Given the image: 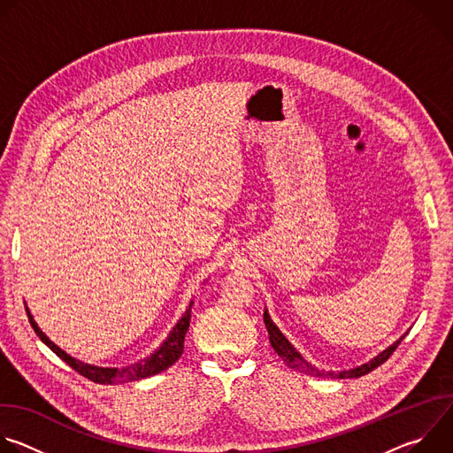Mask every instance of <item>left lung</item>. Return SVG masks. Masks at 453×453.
I'll return each mask as SVG.
<instances>
[{"instance_id": "8db88e82", "label": "left lung", "mask_w": 453, "mask_h": 453, "mask_svg": "<svg viewBox=\"0 0 453 453\" xmlns=\"http://www.w3.org/2000/svg\"><path fill=\"white\" fill-rule=\"evenodd\" d=\"M264 322H265L267 332H269L271 346H273L274 351L283 358V362H285L288 367H292V369H297V371H301V372H304V374L319 376V378H358V376H364V374L371 372L372 369H376L380 364H383L387 358H389V357L395 353V349L402 344L403 337L407 335V334H405L403 337H400L393 346L383 349L380 355H376V357H374L372 360H369L367 364H362L360 367H355V369H349V371H339V372H335V371H322V369H317V367H313L311 364H308V362L301 357V353H297L296 348H294V346L287 341V337L280 332V328L274 325L271 315L267 313V310L264 311Z\"/></svg>"}]
</instances>
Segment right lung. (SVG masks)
<instances>
[{
  "label": "right lung",
  "mask_w": 453,
  "mask_h": 453,
  "mask_svg": "<svg viewBox=\"0 0 453 453\" xmlns=\"http://www.w3.org/2000/svg\"><path fill=\"white\" fill-rule=\"evenodd\" d=\"M191 304L193 301L189 303V306L186 308L184 315L179 319L177 325L173 326V330L170 332V335L166 337V341L159 346V349H156L150 357L133 364V365H127V367H98V365H91V364H84L73 357H70L66 351H62L58 346H55L42 332L41 328L37 326V322L34 320L32 313L28 308L27 313H28V320L30 325L34 328V332L37 334V337L58 357L62 358L64 362H66L70 367H73L79 374L86 376L88 380L95 381V383H102V385H118V383H127V381H136V380H142V378H147V376H152V374H157L165 369H168L170 365H173L180 355H182V349H184V337H186V332L189 328V319H191Z\"/></svg>",
  "instance_id": "right-lung-1"
}]
</instances>
